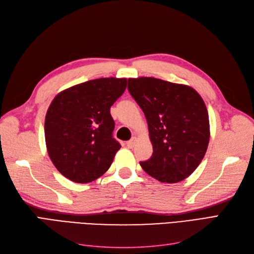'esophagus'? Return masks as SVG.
I'll use <instances>...</instances> for the list:
<instances>
[{"mask_svg":"<svg viewBox=\"0 0 254 254\" xmlns=\"http://www.w3.org/2000/svg\"><path fill=\"white\" fill-rule=\"evenodd\" d=\"M135 141H136V139H135V137H132V139H131V140H130V141H128V142L126 143V145H127V147H128V148H132V147H133V146H134V144H135Z\"/></svg>","mask_w":254,"mask_h":254,"instance_id":"esophagus-1","label":"esophagus"}]
</instances>
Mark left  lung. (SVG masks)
I'll use <instances>...</instances> for the list:
<instances>
[{"mask_svg":"<svg viewBox=\"0 0 254 254\" xmlns=\"http://www.w3.org/2000/svg\"><path fill=\"white\" fill-rule=\"evenodd\" d=\"M128 91L148 124L152 156L140 162L160 182L177 183L202 161L210 140L203 99L189 86L153 77L128 79Z\"/></svg>","mask_w":254,"mask_h":254,"instance_id":"obj_1","label":"left lung"}]
</instances>
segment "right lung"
<instances>
[{
  "label": "right lung",
  "instance_id": "1",
  "mask_svg": "<svg viewBox=\"0 0 254 254\" xmlns=\"http://www.w3.org/2000/svg\"><path fill=\"white\" fill-rule=\"evenodd\" d=\"M126 86V78H98L53 99L45 117V143L53 164L65 178L88 183L109 170L121 148L112 134L110 108Z\"/></svg>",
  "mask_w": 254,
  "mask_h": 254
}]
</instances>
